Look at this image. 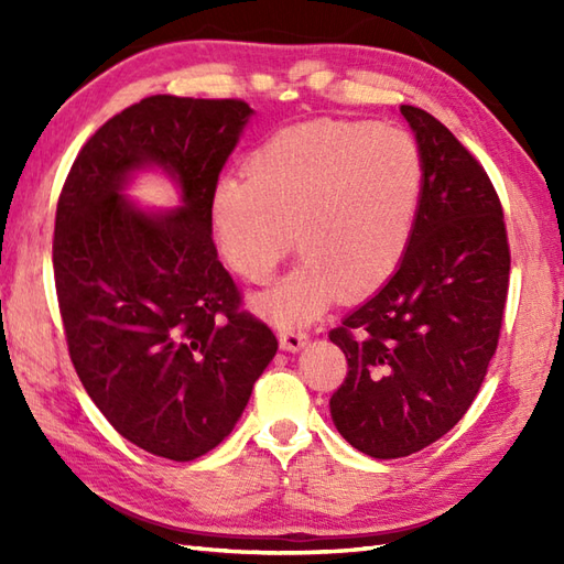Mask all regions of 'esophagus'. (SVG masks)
<instances>
[{"mask_svg": "<svg viewBox=\"0 0 564 564\" xmlns=\"http://www.w3.org/2000/svg\"><path fill=\"white\" fill-rule=\"evenodd\" d=\"M281 349L285 351H301L307 344V334L301 329H281Z\"/></svg>", "mask_w": 564, "mask_h": 564, "instance_id": "esophagus-1", "label": "esophagus"}]
</instances>
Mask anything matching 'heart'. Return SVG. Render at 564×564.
<instances>
[{"instance_id":"obj_1","label":"heart","mask_w":564,"mask_h":564,"mask_svg":"<svg viewBox=\"0 0 564 564\" xmlns=\"http://www.w3.org/2000/svg\"><path fill=\"white\" fill-rule=\"evenodd\" d=\"M210 194L220 254L239 279L263 283L293 245L303 261L259 295V310L301 325L344 293L398 271L424 196V154L394 126L307 123L275 133Z\"/></svg>"}]
</instances>
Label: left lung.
Masks as SVG:
<instances>
[{
    "label": "left lung",
    "instance_id": "left-lung-1",
    "mask_svg": "<svg viewBox=\"0 0 564 564\" xmlns=\"http://www.w3.org/2000/svg\"><path fill=\"white\" fill-rule=\"evenodd\" d=\"M424 154V196L392 279L329 332L346 378L329 410L370 458H404L460 422L480 392L509 293L505 210L482 164L434 116L400 106Z\"/></svg>",
    "mask_w": 564,
    "mask_h": 564
}]
</instances>
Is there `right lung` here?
<instances>
[{
    "label": "right lung",
    "instance_id": "obj_1",
    "mask_svg": "<svg viewBox=\"0 0 564 564\" xmlns=\"http://www.w3.org/2000/svg\"><path fill=\"white\" fill-rule=\"evenodd\" d=\"M251 116L242 99L158 94L79 150L55 213L53 269L72 366L111 426L160 458L213 451L279 349L213 242L210 194ZM162 165L183 208L145 214L129 174Z\"/></svg>",
    "mask_w": 564,
    "mask_h": 564
}]
</instances>
